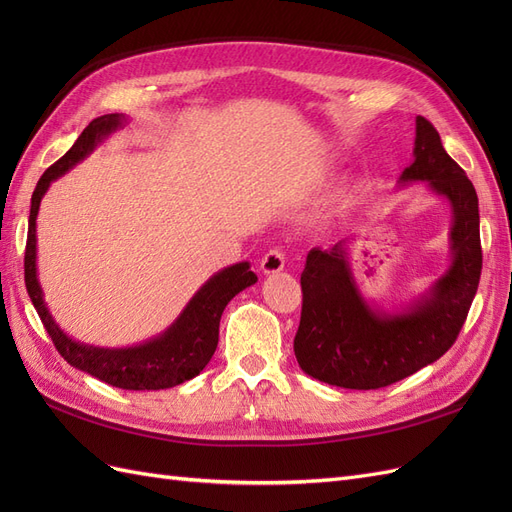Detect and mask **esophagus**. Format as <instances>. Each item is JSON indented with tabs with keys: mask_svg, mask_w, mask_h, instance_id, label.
I'll return each instance as SVG.
<instances>
[{
	"mask_svg": "<svg viewBox=\"0 0 512 512\" xmlns=\"http://www.w3.org/2000/svg\"><path fill=\"white\" fill-rule=\"evenodd\" d=\"M286 267V254L280 250V247H273L265 256L260 260V271L262 273H280Z\"/></svg>",
	"mask_w": 512,
	"mask_h": 512,
	"instance_id": "esophagus-1",
	"label": "esophagus"
}]
</instances>
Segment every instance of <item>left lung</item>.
<instances>
[{
  "label": "left lung",
  "mask_w": 512,
  "mask_h": 512,
  "mask_svg": "<svg viewBox=\"0 0 512 512\" xmlns=\"http://www.w3.org/2000/svg\"><path fill=\"white\" fill-rule=\"evenodd\" d=\"M399 181H427L451 203V267L404 312L384 314L374 312L356 288L344 241L331 250L314 247L301 273L294 356L320 382L369 391L404 380L438 361L468 318L483 269L478 196L425 117H416L414 162Z\"/></svg>",
  "instance_id": "1"
}]
</instances>
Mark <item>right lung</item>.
<instances>
[{"mask_svg":"<svg viewBox=\"0 0 512 512\" xmlns=\"http://www.w3.org/2000/svg\"><path fill=\"white\" fill-rule=\"evenodd\" d=\"M126 123L123 115H102L94 119L76 138L64 158H59L53 166L44 170L36 190L32 194V209H29V228H27V245H25V286L32 299L36 312L44 324L46 333L51 335L57 352L64 359L94 376L106 384L117 386L126 391H160L177 386L185 380L198 376L211 356L218 348L220 337V318L228 301L256 284V273L250 269V262H237L215 273L207 284L200 288L192 301L185 305L181 316L170 327L149 339V342L132 348H98L74 342L64 331L57 327V322L46 309L42 288L38 284L36 273V218L40 209V200L49 190L51 181L61 177L76 162L87 158L96 149L102 138H106L117 128Z\"/></svg>","mask_w":512,"mask_h":512,"instance_id":"obj_1","label":"right lung"}]
</instances>
